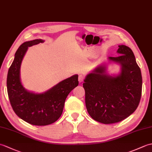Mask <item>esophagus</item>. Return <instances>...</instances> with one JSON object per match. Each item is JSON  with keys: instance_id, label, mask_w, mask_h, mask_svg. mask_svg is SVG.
I'll use <instances>...</instances> for the list:
<instances>
[{"instance_id": "obj_1", "label": "esophagus", "mask_w": 152, "mask_h": 152, "mask_svg": "<svg viewBox=\"0 0 152 152\" xmlns=\"http://www.w3.org/2000/svg\"><path fill=\"white\" fill-rule=\"evenodd\" d=\"M85 79V76L83 75H80L78 77V81L80 83H82L83 82V80Z\"/></svg>"}]
</instances>
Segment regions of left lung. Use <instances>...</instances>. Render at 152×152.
<instances>
[{
  "instance_id": "obj_1",
  "label": "left lung",
  "mask_w": 152,
  "mask_h": 152,
  "mask_svg": "<svg viewBox=\"0 0 152 152\" xmlns=\"http://www.w3.org/2000/svg\"><path fill=\"white\" fill-rule=\"evenodd\" d=\"M118 57H109L121 66V73L110 76L106 65L98 66L84 80L86 105L94 121L105 124L121 122L132 115L139 104L142 75L132 49L119 45Z\"/></svg>"
}]
</instances>
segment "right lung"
<instances>
[{
    "label": "right lung",
    "instance_id": "obj_1",
    "mask_svg": "<svg viewBox=\"0 0 152 152\" xmlns=\"http://www.w3.org/2000/svg\"><path fill=\"white\" fill-rule=\"evenodd\" d=\"M43 42L35 39L21 45L7 76V90L13 110L19 118L35 126H47L57 121L62 114L66 97L78 85V75H75L43 93H34L24 89L20 77L23 59L28 47Z\"/></svg>",
    "mask_w": 152,
    "mask_h": 152
}]
</instances>
